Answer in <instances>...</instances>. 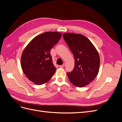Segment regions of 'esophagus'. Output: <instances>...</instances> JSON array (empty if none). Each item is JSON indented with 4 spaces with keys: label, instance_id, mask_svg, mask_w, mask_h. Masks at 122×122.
I'll return each instance as SVG.
<instances>
[{
    "label": "esophagus",
    "instance_id": "34e87169",
    "mask_svg": "<svg viewBox=\"0 0 122 122\" xmlns=\"http://www.w3.org/2000/svg\"><path fill=\"white\" fill-rule=\"evenodd\" d=\"M65 64H64L63 65L59 66V67H60V68H64V67H65Z\"/></svg>",
    "mask_w": 122,
    "mask_h": 122
}]
</instances>
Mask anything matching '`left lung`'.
Returning <instances> with one entry per match:
<instances>
[{
	"label": "left lung",
	"mask_w": 122,
	"mask_h": 122,
	"mask_svg": "<svg viewBox=\"0 0 122 122\" xmlns=\"http://www.w3.org/2000/svg\"><path fill=\"white\" fill-rule=\"evenodd\" d=\"M62 36L75 59L74 69L67 73L70 82L77 87L86 86L98 74L100 57L98 51L90 41L82 35L65 33Z\"/></svg>",
	"instance_id": "8db88e82"
}]
</instances>
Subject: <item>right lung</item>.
<instances>
[{"label": "right lung", "instance_id": "add662e5", "mask_svg": "<svg viewBox=\"0 0 122 122\" xmlns=\"http://www.w3.org/2000/svg\"><path fill=\"white\" fill-rule=\"evenodd\" d=\"M58 32H46L33 39L23 50L21 58L23 72L29 80L37 85L51 78L56 68L52 63L50 50L60 40Z\"/></svg>", "mask_w": 122, "mask_h": 122}]
</instances>
